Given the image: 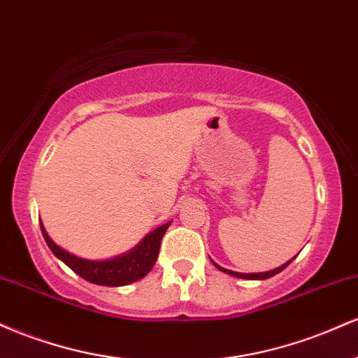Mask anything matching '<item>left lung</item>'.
Returning a JSON list of instances; mask_svg holds the SVG:
<instances>
[{"label":"left lung","instance_id":"8db88e82","mask_svg":"<svg viewBox=\"0 0 358 358\" xmlns=\"http://www.w3.org/2000/svg\"><path fill=\"white\" fill-rule=\"evenodd\" d=\"M294 259V257H293ZM293 259H291V261H287V262H285V264L282 266H279V268H276V269H273V271H266V273H250V274H248V273H236V271H231V269H225V268H222V266H219V264H215V262H213V266H215L217 269L219 271H222V273H225V274H231V276H234V278H241V279H268V278H273V276H276L278 273H281L282 269L285 268H287V266L291 264V262H293Z\"/></svg>","mask_w":358,"mask_h":358}]
</instances>
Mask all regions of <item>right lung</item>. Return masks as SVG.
<instances>
[{
  "label": "right lung",
  "mask_w": 358,
  "mask_h": 358,
  "mask_svg": "<svg viewBox=\"0 0 358 358\" xmlns=\"http://www.w3.org/2000/svg\"><path fill=\"white\" fill-rule=\"evenodd\" d=\"M40 227H42L43 239L52 252L62 262H65L73 273L79 274L80 278L92 282V285L114 287L131 285V282L145 278L153 269L156 259H158L162 239L165 236L166 229L170 227V222L148 234L145 239L139 242L133 250L122 254V256L106 259V261H89V259L73 256V254L62 249L60 245H57L50 239V236L45 231L42 222H40Z\"/></svg>",
  "instance_id": "right-lung-1"
}]
</instances>
